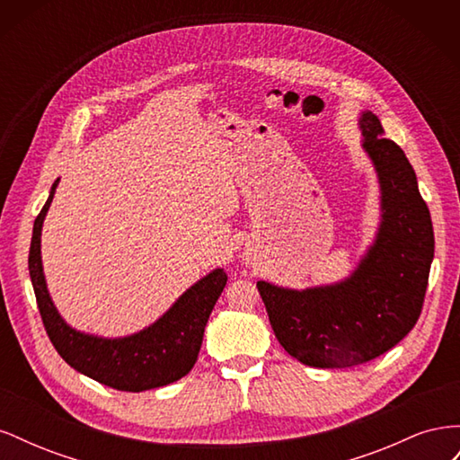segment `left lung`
<instances>
[{
    "label": "left lung",
    "instance_id": "1",
    "mask_svg": "<svg viewBox=\"0 0 460 460\" xmlns=\"http://www.w3.org/2000/svg\"><path fill=\"white\" fill-rule=\"evenodd\" d=\"M358 128L380 184V225L365 255L332 284L257 282L278 341L314 368L363 365L395 347L420 316L434 261V228L405 151L384 137L372 111Z\"/></svg>",
    "mask_w": 460,
    "mask_h": 460
}]
</instances>
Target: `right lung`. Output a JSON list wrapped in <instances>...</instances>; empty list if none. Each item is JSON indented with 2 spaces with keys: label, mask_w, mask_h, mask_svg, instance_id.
Returning <instances> with one entry per match:
<instances>
[{
  "label": "right lung",
  "mask_w": 460,
  "mask_h": 460,
  "mask_svg": "<svg viewBox=\"0 0 460 460\" xmlns=\"http://www.w3.org/2000/svg\"><path fill=\"white\" fill-rule=\"evenodd\" d=\"M58 184L59 178L34 220L29 253L38 309L53 347L76 372L119 392H147L184 378L196 365L207 320L226 286V274L213 269L190 286L155 323L130 336L103 338L73 328L55 307L41 264V226Z\"/></svg>",
  "instance_id": "add662e5"
}]
</instances>
